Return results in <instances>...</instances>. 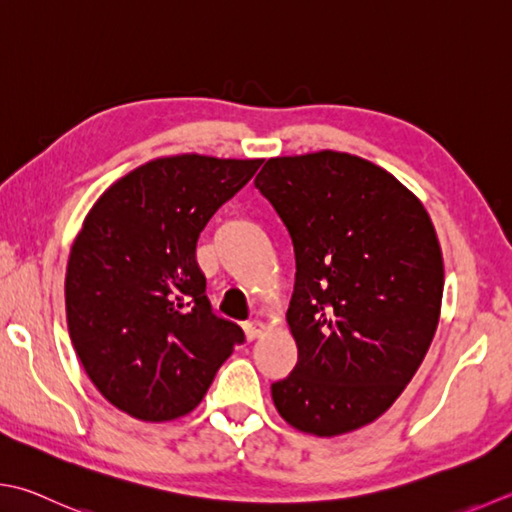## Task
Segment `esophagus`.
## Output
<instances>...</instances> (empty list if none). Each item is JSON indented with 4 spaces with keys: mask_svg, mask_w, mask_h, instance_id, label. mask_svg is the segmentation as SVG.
<instances>
[{
    "mask_svg": "<svg viewBox=\"0 0 512 512\" xmlns=\"http://www.w3.org/2000/svg\"><path fill=\"white\" fill-rule=\"evenodd\" d=\"M266 330H268V324H264L262 319H253V322H246L244 324V333H246V337L250 339V342H253V339H259L262 335H266Z\"/></svg>",
    "mask_w": 512,
    "mask_h": 512,
    "instance_id": "obj_1",
    "label": "esophagus"
}]
</instances>
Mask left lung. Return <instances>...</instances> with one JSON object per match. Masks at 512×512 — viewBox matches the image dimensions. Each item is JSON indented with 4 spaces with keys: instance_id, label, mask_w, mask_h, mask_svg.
I'll return each instance as SVG.
<instances>
[{
    "instance_id": "left-lung-1",
    "label": "left lung",
    "mask_w": 512,
    "mask_h": 512,
    "mask_svg": "<svg viewBox=\"0 0 512 512\" xmlns=\"http://www.w3.org/2000/svg\"><path fill=\"white\" fill-rule=\"evenodd\" d=\"M255 186L295 246L286 322L299 362L270 386L286 424L317 437L373 424L404 393L442 313L444 257L415 193L364 157H270Z\"/></svg>"
}]
</instances>
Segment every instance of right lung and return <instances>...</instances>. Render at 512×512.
<instances>
[{"instance_id":"add662e5","label":"right lung","mask_w":512,"mask_h":512,"mask_svg":"<svg viewBox=\"0 0 512 512\" xmlns=\"http://www.w3.org/2000/svg\"><path fill=\"white\" fill-rule=\"evenodd\" d=\"M262 162L150 159L110 184L84 217L66 266L68 335L90 382L126 415H188L244 339L210 310L195 246Z\"/></svg>"}]
</instances>
